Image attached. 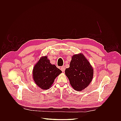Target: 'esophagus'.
Listing matches in <instances>:
<instances>
[{
    "label": "esophagus",
    "instance_id": "esophagus-1",
    "mask_svg": "<svg viewBox=\"0 0 121 121\" xmlns=\"http://www.w3.org/2000/svg\"><path fill=\"white\" fill-rule=\"evenodd\" d=\"M60 69H61L62 72H64L65 71V66L61 67L60 68Z\"/></svg>",
    "mask_w": 121,
    "mask_h": 121
}]
</instances>
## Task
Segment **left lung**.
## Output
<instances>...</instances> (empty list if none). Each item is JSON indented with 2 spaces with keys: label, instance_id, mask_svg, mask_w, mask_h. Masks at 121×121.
Returning <instances> with one entry per match:
<instances>
[{
  "label": "left lung",
  "instance_id": "left-lung-1",
  "mask_svg": "<svg viewBox=\"0 0 121 121\" xmlns=\"http://www.w3.org/2000/svg\"><path fill=\"white\" fill-rule=\"evenodd\" d=\"M65 74L73 89L80 91L92 81L93 69L85 56L79 53L72 56L69 67L65 69Z\"/></svg>",
  "mask_w": 121,
  "mask_h": 121
}]
</instances>
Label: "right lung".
Listing matches in <instances>:
<instances>
[{"label": "right lung", "instance_id": "add662e5", "mask_svg": "<svg viewBox=\"0 0 121 121\" xmlns=\"http://www.w3.org/2000/svg\"><path fill=\"white\" fill-rule=\"evenodd\" d=\"M56 65L50 63L47 56H42L33 69V78L39 87L47 90L52 86L54 79L61 73Z\"/></svg>", "mask_w": 121, "mask_h": 121}]
</instances>
